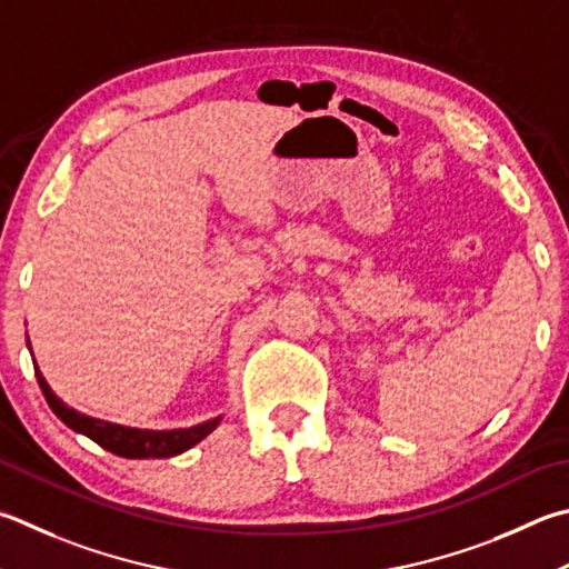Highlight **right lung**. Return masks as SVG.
I'll list each match as a JSON object with an SVG mask.
<instances>
[{"instance_id":"obj_1","label":"right lung","mask_w":569,"mask_h":569,"mask_svg":"<svg viewBox=\"0 0 569 569\" xmlns=\"http://www.w3.org/2000/svg\"><path fill=\"white\" fill-rule=\"evenodd\" d=\"M27 346H29V340H27ZM34 373L39 380V388H41V392H44V398L49 402V408L54 410V416L71 430H77V432H81V436L91 438L97 446L113 452V456H119V458H131V460L173 458V456H179V452L193 448L199 440H203L216 426H219V420H221V418H213V420L201 422V426L183 428V430L123 428V426H117V422L81 416V412H77L74 408L64 406V402H61L54 392H51V388L47 386V380L39 373L37 366H34Z\"/></svg>"}]
</instances>
